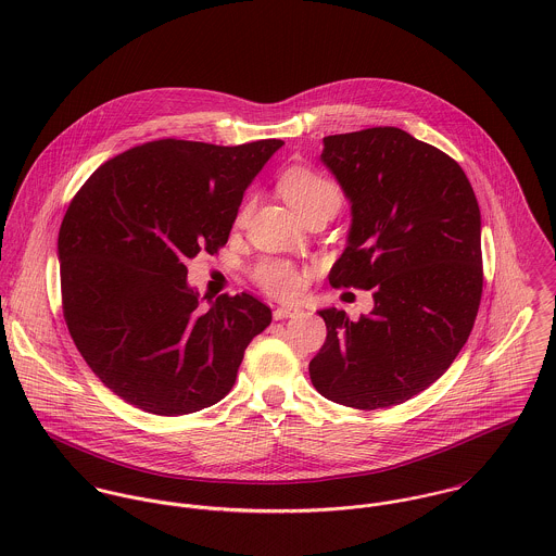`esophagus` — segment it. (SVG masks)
Segmentation results:
<instances>
[{
  "label": "esophagus",
  "instance_id": "34e87169",
  "mask_svg": "<svg viewBox=\"0 0 556 556\" xmlns=\"http://www.w3.org/2000/svg\"><path fill=\"white\" fill-rule=\"evenodd\" d=\"M301 311L294 307H277L273 311V315H275V319H288V317H294V315H299Z\"/></svg>",
  "mask_w": 556,
  "mask_h": 556
}]
</instances>
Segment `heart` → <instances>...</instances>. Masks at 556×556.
<instances>
[{"label":"heart","mask_w":556,"mask_h":556,"mask_svg":"<svg viewBox=\"0 0 556 556\" xmlns=\"http://www.w3.org/2000/svg\"><path fill=\"white\" fill-rule=\"evenodd\" d=\"M279 191L299 215L307 213L315 206L339 208L341 204V189L332 179L301 166L283 173V177L279 179ZM249 211H251V204H245L239 213V222L248 219ZM253 277L264 292L283 301L296 299L305 286V275L294 264L286 260H275V257L262 260L255 266Z\"/></svg>","instance_id":"obj_1"}]
</instances>
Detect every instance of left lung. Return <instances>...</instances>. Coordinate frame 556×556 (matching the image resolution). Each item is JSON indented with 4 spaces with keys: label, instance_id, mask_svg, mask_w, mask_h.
I'll return each instance as SVG.
<instances>
[{
    "label": "left lung",
    "instance_id": "1",
    "mask_svg": "<svg viewBox=\"0 0 556 556\" xmlns=\"http://www.w3.org/2000/svg\"><path fill=\"white\" fill-rule=\"evenodd\" d=\"M321 162L352 202L328 281L372 290L375 307L358 321L317 311L328 334L308 375L328 401L392 407L427 390L469 339L484 281L480 206L450 155L399 127L326 136Z\"/></svg>",
    "mask_w": 556,
    "mask_h": 556
}]
</instances>
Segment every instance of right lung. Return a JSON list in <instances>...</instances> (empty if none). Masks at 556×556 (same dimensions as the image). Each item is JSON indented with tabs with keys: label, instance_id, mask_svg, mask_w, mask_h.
Listing matches in <instances>:
<instances>
[{
	"label": "right lung",
	"instance_id": "obj_1",
	"mask_svg": "<svg viewBox=\"0 0 556 556\" xmlns=\"http://www.w3.org/2000/svg\"><path fill=\"white\" fill-rule=\"evenodd\" d=\"M281 144L144 142L72 198L58 241L63 317L89 369L125 403L186 416L232 390L273 313L248 292L200 307L186 262L228 243L245 189Z\"/></svg>",
	"mask_w": 556,
	"mask_h": 556
}]
</instances>
